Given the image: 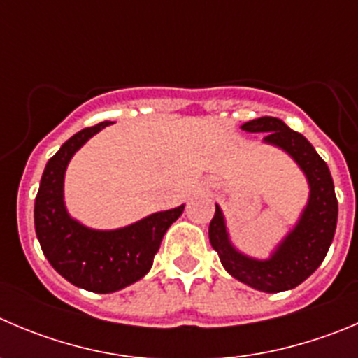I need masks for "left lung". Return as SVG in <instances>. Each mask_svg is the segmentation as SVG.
Returning a JSON list of instances; mask_svg holds the SVG:
<instances>
[{"label": "left lung", "instance_id": "left-lung-1", "mask_svg": "<svg viewBox=\"0 0 358 358\" xmlns=\"http://www.w3.org/2000/svg\"><path fill=\"white\" fill-rule=\"evenodd\" d=\"M250 134H265L264 142L283 149L295 159L309 182V200L301 220L281 241L271 258L257 260L237 251L230 243L223 213H216L209 224L210 246L220 257L224 271L241 283L265 292L292 290L309 278L325 258L338 223V199L327 163L320 158L308 138L288 128L278 117H258L241 126Z\"/></svg>", "mask_w": 358, "mask_h": 358}]
</instances>
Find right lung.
Wrapping results in <instances>:
<instances>
[{
    "mask_svg": "<svg viewBox=\"0 0 358 358\" xmlns=\"http://www.w3.org/2000/svg\"><path fill=\"white\" fill-rule=\"evenodd\" d=\"M103 121L68 138L47 162L35 199V230L49 264L75 287L112 294L144 278L163 236L185 206L155 213L117 230H93L68 214L63 200L64 172L71 156L101 128Z\"/></svg>",
    "mask_w": 358,
    "mask_h": 358,
    "instance_id": "obj_1",
    "label": "right lung"
}]
</instances>
